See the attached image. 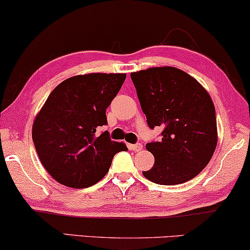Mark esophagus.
I'll list each match as a JSON object with an SVG mask.
<instances>
[{"label": "esophagus", "instance_id": "34e87169", "mask_svg": "<svg viewBox=\"0 0 250 250\" xmlns=\"http://www.w3.org/2000/svg\"><path fill=\"white\" fill-rule=\"evenodd\" d=\"M131 148H132V150H134V151H140L142 149V144H134L131 146Z\"/></svg>", "mask_w": 250, "mask_h": 250}]
</instances>
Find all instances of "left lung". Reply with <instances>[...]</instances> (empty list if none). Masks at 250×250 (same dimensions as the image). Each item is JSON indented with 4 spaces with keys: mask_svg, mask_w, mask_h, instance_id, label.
I'll return each instance as SVG.
<instances>
[{
    "mask_svg": "<svg viewBox=\"0 0 250 250\" xmlns=\"http://www.w3.org/2000/svg\"><path fill=\"white\" fill-rule=\"evenodd\" d=\"M141 109L151 129L163 128L161 141L146 145L155 157L144 171L158 185H178L196 177L217 146L212 100L199 83L176 67H151L131 73Z\"/></svg>",
    "mask_w": 250,
    "mask_h": 250,
    "instance_id": "1",
    "label": "left lung"
}]
</instances>
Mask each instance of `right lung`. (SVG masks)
Here are the masks:
<instances>
[{
	"label": "right lung",
	"instance_id": "add662e5",
	"mask_svg": "<svg viewBox=\"0 0 250 250\" xmlns=\"http://www.w3.org/2000/svg\"><path fill=\"white\" fill-rule=\"evenodd\" d=\"M125 73H89L61 83L35 117L32 139L48 173L60 184L86 188L109 171L112 158L127 147L112 141L105 110L125 82Z\"/></svg>",
	"mask_w": 250,
	"mask_h": 250
}]
</instances>
